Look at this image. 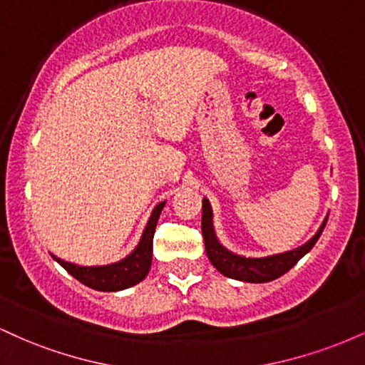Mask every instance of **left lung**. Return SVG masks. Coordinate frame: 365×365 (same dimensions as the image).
I'll return each mask as SVG.
<instances>
[{
	"mask_svg": "<svg viewBox=\"0 0 365 365\" xmlns=\"http://www.w3.org/2000/svg\"><path fill=\"white\" fill-rule=\"evenodd\" d=\"M326 217L322 221L321 228L314 235L307 244H304L299 249L288 250V252L267 255V257H244V255H237L230 250H226L223 245L217 242L215 228H212V211L211 204L207 199H202V237L204 245H206V254L211 261L212 266L220 271L221 274L228 276L232 279H240V282L247 283H266L273 282V279L279 278V276L290 271L300 259L304 257L309 250L316 245L319 240L322 230H324Z\"/></svg>",
	"mask_w": 365,
	"mask_h": 365,
	"instance_id": "left-lung-1",
	"label": "left lung"
}]
</instances>
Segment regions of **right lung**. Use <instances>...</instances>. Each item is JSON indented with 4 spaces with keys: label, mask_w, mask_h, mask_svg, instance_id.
Segmentation results:
<instances>
[{
    "label": "right lung",
    "mask_w": 365,
    "mask_h": 365,
    "mask_svg": "<svg viewBox=\"0 0 365 365\" xmlns=\"http://www.w3.org/2000/svg\"><path fill=\"white\" fill-rule=\"evenodd\" d=\"M163 207H165V202H159L154 207L153 215H150L148 221V226H145L144 233H142L139 245L135 247L132 254H128L127 257L121 259L118 262L108 264V266H77V264L66 262L56 257V255H53L54 261L61 264L75 279H78L86 287L94 288V290L118 292L133 287V284L140 283L150 269L154 230H156V223Z\"/></svg>",
    "instance_id": "right-lung-1"
}]
</instances>
